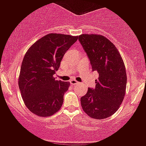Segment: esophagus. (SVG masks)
Listing matches in <instances>:
<instances>
[{"label":"esophagus","instance_id":"esophagus-1","mask_svg":"<svg viewBox=\"0 0 146 146\" xmlns=\"http://www.w3.org/2000/svg\"><path fill=\"white\" fill-rule=\"evenodd\" d=\"M70 84H71L72 86L77 85V84H79V82H78L77 81H76V80H74V79H72V80H70Z\"/></svg>","mask_w":146,"mask_h":146}]
</instances>
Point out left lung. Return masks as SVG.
Wrapping results in <instances>:
<instances>
[{
	"instance_id": "obj_1",
	"label": "left lung",
	"mask_w": 146,
	"mask_h": 146,
	"mask_svg": "<svg viewBox=\"0 0 146 146\" xmlns=\"http://www.w3.org/2000/svg\"><path fill=\"white\" fill-rule=\"evenodd\" d=\"M78 39L88 54L93 70L99 73L94 89L81 98L83 110L92 119L111 116L120 107L126 92L123 60L112 42L100 35L84 34Z\"/></svg>"
}]
</instances>
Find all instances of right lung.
<instances>
[{
    "label": "right lung",
    "mask_w": 146,
    "mask_h": 146,
    "mask_svg": "<svg viewBox=\"0 0 146 146\" xmlns=\"http://www.w3.org/2000/svg\"><path fill=\"white\" fill-rule=\"evenodd\" d=\"M78 39V36L50 33L38 39L26 52L19 86L24 104L33 114L45 117L60 110L70 82L57 81L53 75L65 52Z\"/></svg>",
    "instance_id": "add662e5"
}]
</instances>
